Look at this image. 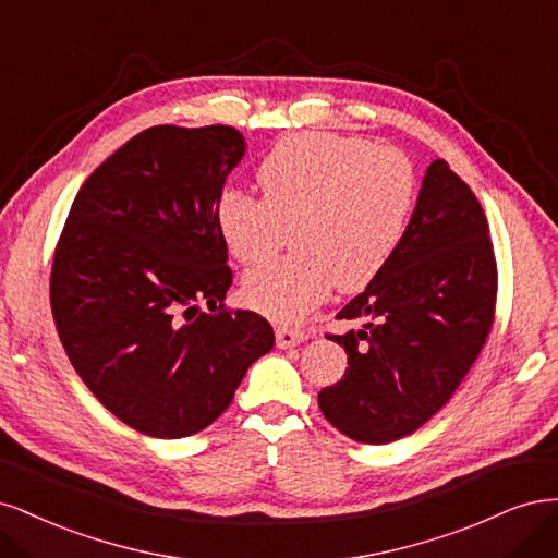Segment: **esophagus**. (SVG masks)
I'll return each mask as SVG.
<instances>
[{
    "label": "esophagus",
    "instance_id": "obj_1",
    "mask_svg": "<svg viewBox=\"0 0 558 558\" xmlns=\"http://www.w3.org/2000/svg\"><path fill=\"white\" fill-rule=\"evenodd\" d=\"M305 340V333L299 331V329H287V327H278L276 329V345L280 350H287V348H294L299 343H303Z\"/></svg>",
    "mask_w": 558,
    "mask_h": 558
}]
</instances>
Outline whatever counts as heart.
<instances>
[{
    "instance_id": "obj_1",
    "label": "heart",
    "mask_w": 558,
    "mask_h": 558,
    "mask_svg": "<svg viewBox=\"0 0 558 558\" xmlns=\"http://www.w3.org/2000/svg\"><path fill=\"white\" fill-rule=\"evenodd\" d=\"M264 199L227 187L215 222L229 255L259 266L287 236L296 255L247 274L243 299L266 317L299 322L336 287L356 292L383 271L403 239L417 196L412 161L345 134L282 138L257 171Z\"/></svg>"
}]
</instances>
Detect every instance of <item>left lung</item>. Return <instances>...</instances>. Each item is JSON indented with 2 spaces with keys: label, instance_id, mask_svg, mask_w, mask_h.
Listing matches in <instances>:
<instances>
[{
  "label": "left lung",
  "instance_id": "left-lung-1",
  "mask_svg": "<svg viewBox=\"0 0 558 558\" xmlns=\"http://www.w3.org/2000/svg\"><path fill=\"white\" fill-rule=\"evenodd\" d=\"M498 271L489 225L473 190L436 159L387 266L336 319L343 380L317 403L340 434L385 445L426 424L452 399L494 325Z\"/></svg>",
  "mask_w": 558,
  "mask_h": 558
}]
</instances>
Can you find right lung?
Instances as JSON below:
<instances>
[{
	"label": "right lung",
	"mask_w": 558,
	"mask_h": 558,
	"mask_svg": "<svg viewBox=\"0 0 558 558\" xmlns=\"http://www.w3.org/2000/svg\"><path fill=\"white\" fill-rule=\"evenodd\" d=\"M243 153L227 124H157L97 167L71 204L52 317L81 380L138 434L206 428L276 343L262 315L222 303L233 276L215 204ZM199 300L219 313L196 314Z\"/></svg>",
	"instance_id": "1"
}]
</instances>
